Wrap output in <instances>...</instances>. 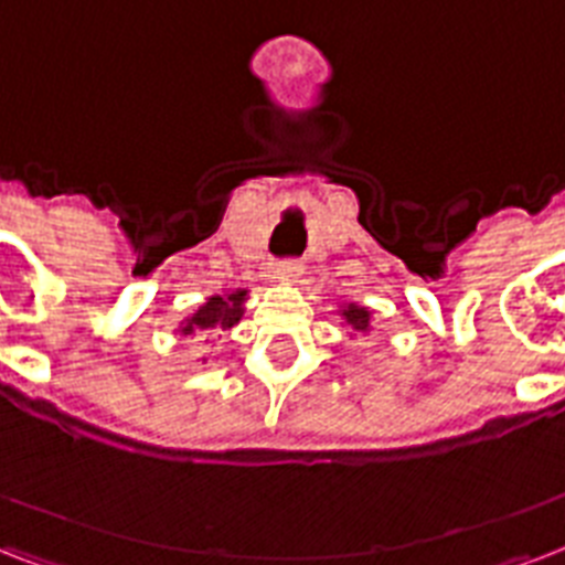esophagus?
Here are the masks:
<instances>
[{
  "instance_id": "obj_1",
  "label": "esophagus",
  "mask_w": 565,
  "mask_h": 565,
  "mask_svg": "<svg viewBox=\"0 0 565 565\" xmlns=\"http://www.w3.org/2000/svg\"><path fill=\"white\" fill-rule=\"evenodd\" d=\"M274 277L279 279V282H297V279L303 277V265L297 259H286V262H279L277 270H274Z\"/></svg>"
}]
</instances>
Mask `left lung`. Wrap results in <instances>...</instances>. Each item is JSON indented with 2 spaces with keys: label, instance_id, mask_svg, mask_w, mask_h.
<instances>
[{
  "label": "left lung",
  "instance_id": "left-lung-1",
  "mask_svg": "<svg viewBox=\"0 0 565 565\" xmlns=\"http://www.w3.org/2000/svg\"><path fill=\"white\" fill-rule=\"evenodd\" d=\"M342 315L344 327H351L353 332H371V309L369 306H360V303H344L339 309Z\"/></svg>",
  "mask_w": 565,
  "mask_h": 565
}]
</instances>
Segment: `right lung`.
<instances>
[{
	"label": "right lung",
	"mask_w": 565,
	"mask_h": 565,
	"mask_svg": "<svg viewBox=\"0 0 565 565\" xmlns=\"http://www.w3.org/2000/svg\"><path fill=\"white\" fill-rule=\"evenodd\" d=\"M244 300H247V288L212 295L196 312H191L185 321L179 323V332L182 335H203L209 330H233L235 323L244 318Z\"/></svg>",
	"instance_id": "add662e5"
}]
</instances>
